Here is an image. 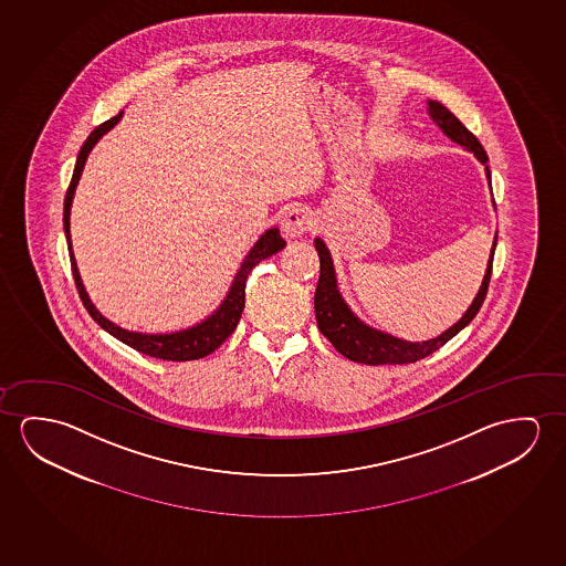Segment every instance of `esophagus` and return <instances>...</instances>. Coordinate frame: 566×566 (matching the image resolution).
<instances>
[{
  "instance_id": "34e87169",
  "label": "esophagus",
  "mask_w": 566,
  "mask_h": 566,
  "mask_svg": "<svg viewBox=\"0 0 566 566\" xmlns=\"http://www.w3.org/2000/svg\"><path fill=\"white\" fill-rule=\"evenodd\" d=\"M312 227H314V216H312L310 209L302 208V206L287 209L286 213H284V218H282V223H280L282 235L286 237V239L302 237L304 233H307Z\"/></svg>"
}]
</instances>
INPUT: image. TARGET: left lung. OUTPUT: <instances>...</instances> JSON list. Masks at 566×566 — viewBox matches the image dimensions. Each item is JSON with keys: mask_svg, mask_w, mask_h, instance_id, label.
Returning a JSON list of instances; mask_svg holds the SVG:
<instances>
[{"mask_svg": "<svg viewBox=\"0 0 566 566\" xmlns=\"http://www.w3.org/2000/svg\"><path fill=\"white\" fill-rule=\"evenodd\" d=\"M429 114L433 122L443 129L447 137H451L454 143H459L464 148L472 150L482 165H486L488 155L480 140L462 125L459 117H454L443 104L439 102H429ZM486 176L490 180V168L486 166ZM497 233L492 247V254L488 261L486 274L482 280L479 294L474 302L462 315L459 322L452 325L451 329L444 331L436 339L423 340V343H409V340L396 339L382 331L370 329L368 325L358 322V317L353 315L347 304L343 302L339 290H337V280H335V270L331 261L329 251L323 244L322 239H315V251L319 254V282L315 287V319L317 327L323 335L331 340V345L339 350L343 357L363 365H409L421 358L433 355L437 348L443 347L447 340H451L459 331L464 329L484 304L488 294V284L492 276V262H494V251H496Z\"/></svg>", "mask_w": 566, "mask_h": 566, "instance_id": "1", "label": "left lung"}]
</instances>
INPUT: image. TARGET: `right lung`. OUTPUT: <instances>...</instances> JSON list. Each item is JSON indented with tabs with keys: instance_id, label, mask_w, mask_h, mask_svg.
I'll use <instances>...</instances> for the list:
<instances>
[{
	"instance_id": "obj_1",
	"label": "right lung",
	"mask_w": 566,
	"mask_h": 566,
	"mask_svg": "<svg viewBox=\"0 0 566 566\" xmlns=\"http://www.w3.org/2000/svg\"><path fill=\"white\" fill-rule=\"evenodd\" d=\"M123 112L107 119V122L97 125L96 129L90 133L86 143L80 148L78 158H76V166L72 172V180H70L69 190H66V198H64V233H66V243H69L70 252V266H72V276L76 282V290H78L80 300L87 310V314L92 315V319L107 331L109 335H114L115 339L122 340L130 348L139 350L143 355L153 358H163V360H196V358L208 357L216 348L223 345V340L235 331L237 323L241 319L244 307V286H247V279L251 274V270L259 264V262L269 259L272 254L282 251L286 247V241L280 237V231L269 229L264 235L256 241L252 247L249 256L244 259L241 264V270L237 272L235 282L229 290L223 304L219 305L218 312L208 317L206 322H201L196 327L190 329L178 331V333H168V335H145V333H133V331H125L117 327L115 323L105 319L104 315L97 312L94 304L90 302L84 284L80 280L78 266L74 261V252H72V243H70V206H72V198H74V190L78 184L82 168L86 165L87 155L92 147L96 145L97 140L102 139L107 130L114 127L115 123L122 119Z\"/></svg>"
}]
</instances>
